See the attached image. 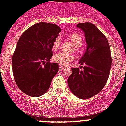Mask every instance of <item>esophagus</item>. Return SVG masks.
Wrapping results in <instances>:
<instances>
[{"label":"esophagus","instance_id":"34e87169","mask_svg":"<svg viewBox=\"0 0 126 126\" xmlns=\"http://www.w3.org/2000/svg\"><path fill=\"white\" fill-rule=\"evenodd\" d=\"M64 66H62V65H59V70H63V69H64Z\"/></svg>","mask_w":126,"mask_h":126}]
</instances>
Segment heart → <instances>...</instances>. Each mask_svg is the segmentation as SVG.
I'll return each instance as SVG.
<instances>
[{
	"label": "heart",
	"mask_w": 126,
	"mask_h": 126,
	"mask_svg": "<svg viewBox=\"0 0 126 126\" xmlns=\"http://www.w3.org/2000/svg\"><path fill=\"white\" fill-rule=\"evenodd\" d=\"M69 38L77 47H80L82 45V38L80 34L73 32L69 35ZM61 44V41L60 38L59 37L55 38L53 40V44H52V48H53V50H56V49H58L60 47ZM74 58H75L74 56L72 55L66 54V53H63V52H58L53 55V60L54 62L58 63L59 65L65 66L68 63H70L71 61H73Z\"/></svg>",
	"instance_id": "b5f03b06"
}]
</instances>
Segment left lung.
Segmentation results:
<instances>
[{"instance_id": "obj_1", "label": "left lung", "mask_w": 126, "mask_h": 126, "mask_svg": "<svg viewBox=\"0 0 126 126\" xmlns=\"http://www.w3.org/2000/svg\"><path fill=\"white\" fill-rule=\"evenodd\" d=\"M77 27L85 33L86 51L79 61L83 70L72 68L68 78L70 90L75 96L87 99L99 93L109 79L112 56L108 40L103 33L91 23H79Z\"/></svg>"}]
</instances>
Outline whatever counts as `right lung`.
Instances as JSON below:
<instances>
[{"label":"right lung","instance_id":"add662e5","mask_svg":"<svg viewBox=\"0 0 126 126\" xmlns=\"http://www.w3.org/2000/svg\"><path fill=\"white\" fill-rule=\"evenodd\" d=\"M61 29L57 25L41 22L33 25L19 39L12 59V72L18 88L31 97L45 94L59 71L51 63L52 44Z\"/></svg>","mask_w":126,"mask_h":126}]
</instances>
